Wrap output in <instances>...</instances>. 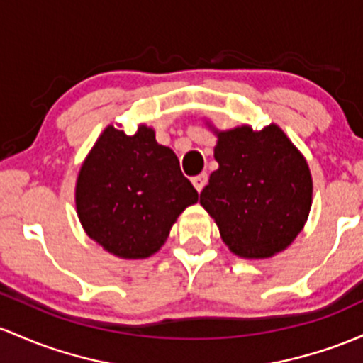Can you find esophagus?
I'll list each match as a JSON object with an SVG mask.
<instances>
[{
  "label": "esophagus",
  "instance_id": "esophagus-1",
  "mask_svg": "<svg viewBox=\"0 0 363 363\" xmlns=\"http://www.w3.org/2000/svg\"><path fill=\"white\" fill-rule=\"evenodd\" d=\"M206 181H208V175H206L205 172L200 174V175H196V177L191 179V182H193V186H194V188H196L198 193H201V189L205 188Z\"/></svg>",
  "mask_w": 363,
  "mask_h": 363
}]
</instances>
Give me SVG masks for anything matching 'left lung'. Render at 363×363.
Listing matches in <instances>:
<instances>
[{"label":"left lung","instance_id":"left-lung-1","mask_svg":"<svg viewBox=\"0 0 363 363\" xmlns=\"http://www.w3.org/2000/svg\"><path fill=\"white\" fill-rule=\"evenodd\" d=\"M218 169L200 194L203 208L234 255L264 260L284 252L303 229L313 182L301 151L276 123L218 130Z\"/></svg>","mask_w":363,"mask_h":363}]
</instances>
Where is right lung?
<instances>
[{"mask_svg": "<svg viewBox=\"0 0 363 363\" xmlns=\"http://www.w3.org/2000/svg\"><path fill=\"white\" fill-rule=\"evenodd\" d=\"M198 201L175 153L158 145L153 127L133 136L108 125L94 143L75 182L82 229L103 250L141 260L155 255L177 217Z\"/></svg>", "mask_w": 363, "mask_h": 363, "instance_id": "1", "label": "right lung"}]
</instances>
